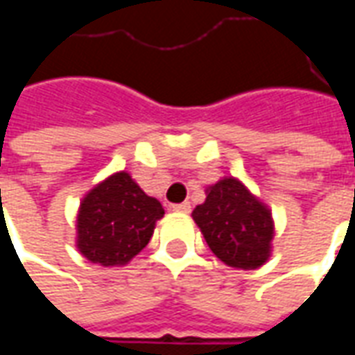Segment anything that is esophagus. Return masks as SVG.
<instances>
[{"mask_svg":"<svg viewBox=\"0 0 355 355\" xmlns=\"http://www.w3.org/2000/svg\"><path fill=\"white\" fill-rule=\"evenodd\" d=\"M171 209L175 211V213H190V203L184 201V203H175V205H171Z\"/></svg>","mask_w":355,"mask_h":355,"instance_id":"obj_1","label":"esophagus"}]
</instances>
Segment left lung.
<instances>
[{
	"label": "left lung",
	"instance_id": "8db88e82",
	"mask_svg": "<svg viewBox=\"0 0 355 355\" xmlns=\"http://www.w3.org/2000/svg\"><path fill=\"white\" fill-rule=\"evenodd\" d=\"M209 249L232 268L254 270L270 257L274 238L272 213L238 178H223L207 190V200L193 209Z\"/></svg>",
	"mask_w": 355,
	"mask_h": 355
}]
</instances>
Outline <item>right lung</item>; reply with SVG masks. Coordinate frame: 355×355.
<instances>
[{
    "mask_svg": "<svg viewBox=\"0 0 355 355\" xmlns=\"http://www.w3.org/2000/svg\"><path fill=\"white\" fill-rule=\"evenodd\" d=\"M165 215L162 203L140 190L129 173H116L83 198L78 249L101 266H121L139 254Z\"/></svg>",
    "mask_w": 355,
    "mask_h": 355,
    "instance_id": "obj_1",
    "label": "right lung"
}]
</instances>
